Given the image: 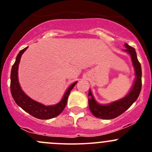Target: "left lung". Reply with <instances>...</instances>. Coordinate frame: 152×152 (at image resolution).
I'll return each instance as SVG.
<instances>
[{"mask_svg":"<svg viewBox=\"0 0 152 152\" xmlns=\"http://www.w3.org/2000/svg\"><path fill=\"white\" fill-rule=\"evenodd\" d=\"M124 45H125L126 49H124V50L127 52L131 56L132 62L134 71H135L136 77L134 85L129 93L123 99L105 105L97 103L92 94L91 90H89V108L93 115L99 118L113 119L121 115L122 113H124L126 110H127L131 107L132 104L137 100L140 95L142 87L141 65L137 59L135 49L129 46L127 43H125Z\"/></svg>","mask_w":152,"mask_h":152,"instance_id":"8db88e82","label":"left lung"}]
</instances>
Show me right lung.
<instances>
[{
  "label": "right lung",
  "mask_w": 152,
  "mask_h": 152,
  "mask_svg": "<svg viewBox=\"0 0 152 152\" xmlns=\"http://www.w3.org/2000/svg\"><path fill=\"white\" fill-rule=\"evenodd\" d=\"M27 48L28 47L25 48L19 52L16 57L15 62L12 67L10 76L11 93L15 103L31 115L42 120L53 118L59 115L63 111L67 104V98L70 94V90L74 87L77 82H75L67 88L62 100L55 105L45 106L31 99L23 91L18 82V66H19L21 56Z\"/></svg>",
  "instance_id": "right-lung-1"
}]
</instances>
